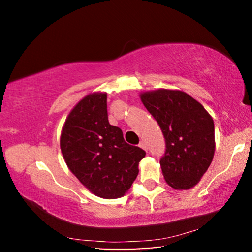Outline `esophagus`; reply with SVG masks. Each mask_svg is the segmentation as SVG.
<instances>
[{
  "instance_id": "esophagus-1",
  "label": "esophagus",
  "mask_w": 252,
  "mask_h": 252,
  "mask_svg": "<svg viewBox=\"0 0 252 252\" xmlns=\"http://www.w3.org/2000/svg\"><path fill=\"white\" fill-rule=\"evenodd\" d=\"M139 147H140V148H142V149H143V150H146V151H148L147 144H146V142H144V141H140V143H139Z\"/></svg>"
}]
</instances>
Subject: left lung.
Here are the masks:
<instances>
[{
	"label": "left lung",
	"mask_w": 252,
	"mask_h": 252,
	"mask_svg": "<svg viewBox=\"0 0 252 252\" xmlns=\"http://www.w3.org/2000/svg\"><path fill=\"white\" fill-rule=\"evenodd\" d=\"M140 97L164 136L165 152L160 165L165 182L177 190L194 187L215 155L211 116L183 91L160 89L143 92Z\"/></svg>",
	"instance_id": "left-lung-1"
}]
</instances>
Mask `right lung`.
Wrapping results in <instances>:
<instances>
[{
	"instance_id": "add662e5",
	"label": "right lung",
	"mask_w": 252,
	"mask_h": 252,
	"mask_svg": "<svg viewBox=\"0 0 252 252\" xmlns=\"http://www.w3.org/2000/svg\"><path fill=\"white\" fill-rule=\"evenodd\" d=\"M60 147L71 172L104 199L125 195L146 157L141 148L125 141L120 127L109 123L106 93H92L74 106L63 126Z\"/></svg>"
}]
</instances>
